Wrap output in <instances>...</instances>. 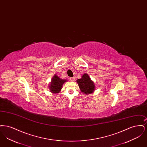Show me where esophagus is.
<instances>
[{
    "label": "esophagus",
    "instance_id": "obj_1",
    "mask_svg": "<svg viewBox=\"0 0 147 147\" xmlns=\"http://www.w3.org/2000/svg\"><path fill=\"white\" fill-rule=\"evenodd\" d=\"M69 79H70L71 81L74 82V81L75 80V79H76V78H75V77H71V78H69Z\"/></svg>",
    "mask_w": 147,
    "mask_h": 147
}]
</instances>
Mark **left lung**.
<instances>
[{"label":"left lung","instance_id":"obj_1","mask_svg":"<svg viewBox=\"0 0 147 147\" xmlns=\"http://www.w3.org/2000/svg\"><path fill=\"white\" fill-rule=\"evenodd\" d=\"M80 91L86 95L90 94L95 90V85L89 76L85 73L80 79L77 80Z\"/></svg>","mask_w":147,"mask_h":147}]
</instances>
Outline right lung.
<instances>
[{
	"label": "right lung",
	"mask_w": 147,
	"mask_h": 147,
	"mask_svg": "<svg viewBox=\"0 0 147 147\" xmlns=\"http://www.w3.org/2000/svg\"><path fill=\"white\" fill-rule=\"evenodd\" d=\"M67 81V79H62L57 76V75L55 74L49 84V91L53 94H57L61 90L64 83Z\"/></svg>",
	"instance_id": "1"
}]
</instances>
